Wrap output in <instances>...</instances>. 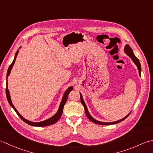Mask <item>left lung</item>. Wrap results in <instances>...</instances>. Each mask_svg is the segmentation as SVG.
<instances>
[{
    "mask_svg": "<svg viewBox=\"0 0 153 153\" xmlns=\"http://www.w3.org/2000/svg\"><path fill=\"white\" fill-rule=\"evenodd\" d=\"M125 49V52L126 53V54H127V55H129V57L132 59L134 63H135V64L137 65V68H138L139 74H140V75H141V64H140V62H139V59L135 57V55H134L133 52V51H132V49H131V48H130L129 45H126V47H125V49ZM80 94V102H81V103H82V105L84 106V108H85V113H86V116H87V117H88L90 121H92L93 123H96V124H99V125H104V126H108V125H112V124H115V123H119V122H120V121H123V120H126V118L129 116L130 114L127 115V116L126 117L123 118L122 120H119V121H115V122H111V123H104V122H100V121H96V120H95L94 119V118L92 117V116H90V115L89 114L88 111V110H87V108H86V105H85V102H84V101H83L82 96V95H81V94Z\"/></svg>",
    "mask_w": 153,
    "mask_h": 153,
    "instance_id": "1",
    "label": "left lung"
}]
</instances>
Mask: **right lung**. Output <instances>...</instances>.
Segmentation results:
<instances>
[{
	"mask_svg": "<svg viewBox=\"0 0 153 153\" xmlns=\"http://www.w3.org/2000/svg\"><path fill=\"white\" fill-rule=\"evenodd\" d=\"M18 53V51H17L16 53V55H15V57H14V61H13V62H12V64L10 65V66H9L8 71H7V86H6V94H7V100H8V103H9V104H10V105H11V107L14 109V111H16V114H18V116L20 117V119H21L22 120V121H24V122H26V123H27L28 125H30V126H36V127H45V126H50V125L55 123L59 119H60L61 115H62V114H63L64 105H65V103H66V102H67V100L68 96V94H69L70 92L72 91L73 88L72 86L69 87V88H68L67 90V91L65 92V94H64V96H63V99H62V101H61V104H60V106H59L58 111L57 112V114H56L53 117L49 118V119L48 120L43 121H42V122H38V123L32 122V121H27V120H26V119H24V118L19 113H18V111L16 110V108H14L13 104H12V102H11L10 94H9V91H8V83H7V77L8 76L9 74H10V71H11L12 68V67H13V65H14V62H15V61H16V57H17Z\"/></svg>",
	"mask_w": 153,
	"mask_h": 153,
	"instance_id": "obj_1",
	"label": "right lung"
}]
</instances>
